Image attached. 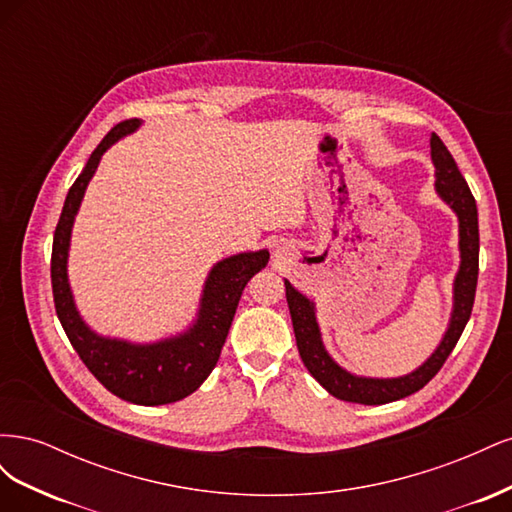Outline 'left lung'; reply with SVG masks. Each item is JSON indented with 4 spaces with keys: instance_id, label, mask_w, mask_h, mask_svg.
Segmentation results:
<instances>
[{
    "instance_id": "1",
    "label": "left lung",
    "mask_w": 512,
    "mask_h": 512,
    "mask_svg": "<svg viewBox=\"0 0 512 512\" xmlns=\"http://www.w3.org/2000/svg\"><path fill=\"white\" fill-rule=\"evenodd\" d=\"M429 145H431V160H433V166H436V192L459 218L461 265L455 277V297H453L455 303H453L451 324H448V329L436 352H433L421 367L401 378H363V376L350 374V371L339 367L331 359L329 352L324 350L320 329L316 322L314 303L299 290H294L288 280L284 282L292 329H294V337H297V348H299L303 365L333 397L352 401V404L380 406V404H389V401L404 399L416 391H421L423 386L442 369L448 354H451L453 348L457 346L459 337L463 329H466L472 314L476 282H478L476 200L468 188L466 179H463V175L459 173L451 151L446 149V145L440 141L438 134H431Z\"/></svg>"
}]
</instances>
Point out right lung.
Returning a JSON list of instances; mask_svg holds the SVG:
<instances>
[{"instance_id":"obj_1","label":"right lung","mask_w":512,"mask_h":512,"mask_svg":"<svg viewBox=\"0 0 512 512\" xmlns=\"http://www.w3.org/2000/svg\"><path fill=\"white\" fill-rule=\"evenodd\" d=\"M141 119H126L108 132L76 177L61 209L53 237L51 284L57 318L72 348L104 389L138 406L173 404L194 393L220 359L228 329L235 318L245 284L267 267L269 252H245L220 260L205 282L198 318L192 327L156 344H130L91 331L76 312L68 284V247L74 215L81 207L87 183L94 177L102 153L121 136L132 134Z\"/></svg>"}]
</instances>
